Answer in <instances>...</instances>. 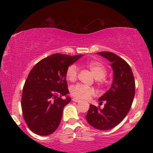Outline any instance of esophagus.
<instances>
[{
	"label": "esophagus",
	"mask_w": 153,
	"mask_h": 153,
	"mask_svg": "<svg viewBox=\"0 0 153 153\" xmlns=\"http://www.w3.org/2000/svg\"><path fill=\"white\" fill-rule=\"evenodd\" d=\"M73 101H75V102H77V103H79V102H80V100H79V99H73Z\"/></svg>",
	"instance_id": "esophagus-1"
}]
</instances>
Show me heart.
<instances>
[{
	"mask_svg": "<svg viewBox=\"0 0 153 153\" xmlns=\"http://www.w3.org/2000/svg\"><path fill=\"white\" fill-rule=\"evenodd\" d=\"M83 67L89 69L94 75L95 78L100 82L104 81V76L106 74V69L101 62L96 60H90L81 63ZM66 78L69 81H74L78 76V68L75 65H71L66 70ZM72 96L75 99L86 100L95 94V90L93 88L88 87L82 84H76L71 88Z\"/></svg>",
	"mask_w": 153,
	"mask_h": 153,
	"instance_id": "obj_1",
	"label": "heart"
}]
</instances>
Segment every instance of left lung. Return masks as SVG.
Here are the masks:
<instances>
[{
    "instance_id": "obj_1",
    "label": "left lung",
    "mask_w": 153,
    "mask_h": 153,
    "mask_svg": "<svg viewBox=\"0 0 153 153\" xmlns=\"http://www.w3.org/2000/svg\"><path fill=\"white\" fill-rule=\"evenodd\" d=\"M97 54L110 61L114 80L109 90L99 99V104L104 102V107L100 108L91 104L85 118L93 127L107 130L118 125L130 110L134 97L135 82L130 66L124 59L113 52Z\"/></svg>"
}]
</instances>
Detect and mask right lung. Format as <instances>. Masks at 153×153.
Masks as SVG:
<instances>
[{"label": "right lung", "instance_id": "add662e5", "mask_svg": "<svg viewBox=\"0 0 153 153\" xmlns=\"http://www.w3.org/2000/svg\"><path fill=\"white\" fill-rule=\"evenodd\" d=\"M82 54L70 56L54 54L40 60L28 75L22 91L24 119L35 134H51L58 127L63 108L71 102L66 70Z\"/></svg>", "mask_w": 153, "mask_h": 153}]
</instances>
